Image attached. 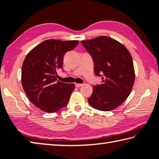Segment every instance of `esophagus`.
I'll return each mask as SVG.
<instances>
[{
    "label": "esophagus",
    "mask_w": 159,
    "mask_h": 159,
    "mask_svg": "<svg viewBox=\"0 0 159 159\" xmlns=\"http://www.w3.org/2000/svg\"><path fill=\"white\" fill-rule=\"evenodd\" d=\"M84 84H75V87H77V88H79V87H81Z\"/></svg>",
    "instance_id": "1"
}]
</instances>
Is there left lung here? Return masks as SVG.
<instances>
[{"label":"left lung","mask_w":159,"mask_h":159,"mask_svg":"<svg viewBox=\"0 0 159 159\" xmlns=\"http://www.w3.org/2000/svg\"><path fill=\"white\" fill-rule=\"evenodd\" d=\"M81 43L93 58L96 75L102 77L88 99L89 104L99 111L115 109L124 102L134 86L131 54L124 45L107 36L82 41Z\"/></svg>","instance_id":"8db88e82"}]
</instances>
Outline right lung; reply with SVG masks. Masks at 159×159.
Masks as SVG:
<instances>
[{
  "instance_id": "add662e5",
  "label": "right lung",
  "mask_w": 159,
  "mask_h": 159,
  "mask_svg": "<svg viewBox=\"0 0 159 159\" xmlns=\"http://www.w3.org/2000/svg\"><path fill=\"white\" fill-rule=\"evenodd\" d=\"M78 44V41L46 40L25 57L21 71L22 86L30 102L41 111L57 112L68 104L75 85L58 81L57 70L63 68L64 54Z\"/></svg>"
}]
</instances>
